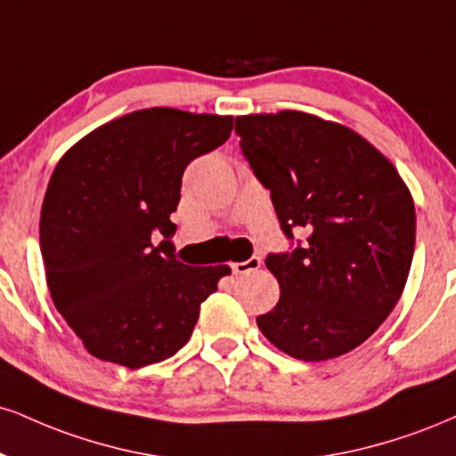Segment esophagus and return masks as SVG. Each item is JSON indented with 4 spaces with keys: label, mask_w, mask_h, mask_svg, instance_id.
<instances>
[{
    "label": "esophagus",
    "mask_w": 456,
    "mask_h": 456,
    "mask_svg": "<svg viewBox=\"0 0 456 456\" xmlns=\"http://www.w3.org/2000/svg\"><path fill=\"white\" fill-rule=\"evenodd\" d=\"M259 267H261L259 256H250V259H246V261L233 263L232 270H233V273H240V276H242V273H250V272L259 270Z\"/></svg>",
    "instance_id": "esophagus-1"
}]
</instances>
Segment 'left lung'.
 I'll use <instances>...</instances> for the list:
<instances>
[{
    "label": "left lung",
    "mask_w": 456,
    "mask_h": 456,
    "mask_svg": "<svg viewBox=\"0 0 456 456\" xmlns=\"http://www.w3.org/2000/svg\"><path fill=\"white\" fill-rule=\"evenodd\" d=\"M235 134L287 238L295 227L310 233L304 246L267 255L281 299L256 325L299 361L346 354L403 293L416 240L410 189L363 135L314 114H248L235 118Z\"/></svg>",
    "instance_id": "8db88e82"
}]
</instances>
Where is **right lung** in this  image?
<instances>
[{"label": "right lung", "mask_w": 456, "mask_h": 456, "mask_svg": "<svg viewBox=\"0 0 456 456\" xmlns=\"http://www.w3.org/2000/svg\"><path fill=\"white\" fill-rule=\"evenodd\" d=\"M233 117L146 108L102 125L57 163L40 246L54 308L93 356L129 370L189 342L229 265L193 267L166 248L186 166L227 142ZM157 231L167 238L151 244Z\"/></svg>", "instance_id": "right-lung-1"}]
</instances>
